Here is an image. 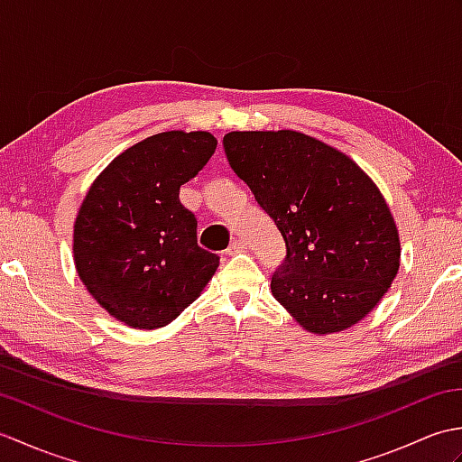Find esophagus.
<instances>
[{
  "label": "esophagus",
  "instance_id": "34e87169",
  "mask_svg": "<svg viewBox=\"0 0 462 462\" xmlns=\"http://www.w3.org/2000/svg\"><path fill=\"white\" fill-rule=\"evenodd\" d=\"M246 250V242L244 240H234L228 248H226V254H228V256H232V254H238V252H244Z\"/></svg>",
  "mask_w": 462,
  "mask_h": 462
}]
</instances>
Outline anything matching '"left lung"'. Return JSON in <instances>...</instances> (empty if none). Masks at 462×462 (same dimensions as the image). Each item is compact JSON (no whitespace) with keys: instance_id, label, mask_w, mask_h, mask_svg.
<instances>
[{"instance_id":"left-lung-1","label":"left lung","mask_w":462,"mask_h":462,"mask_svg":"<svg viewBox=\"0 0 462 462\" xmlns=\"http://www.w3.org/2000/svg\"><path fill=\"white\" fill-rule=\"evenodd\" d=\"M224 152L286 242L273 298L319 336L365 318L395 280L401 256L393 216L369 176L296 131H234Z\"/></svg>"}]
</instances>
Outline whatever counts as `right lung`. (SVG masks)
Wrapping results in <instances>:
<instances>
[{
  "label": "right lung",
  "mask_w": 462,
  "mask_h": 462,
  "mask_svg": "<svg viewBox=\"0 0 462 462\" xmlns=\"http://www.w3.org/2000/svg\"><path fill=\"white\" fill-rule=\"evenodd\" d=\"M210 133L169 131L133 144L106 166L75 220V268L113 318L164 328L200 296L220 258L199 246L180 186L216 151Z\"/></svg>",
  "instance_id": "obj_1"
}]
</instances>
